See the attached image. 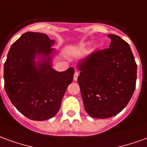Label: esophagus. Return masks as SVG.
<instances>
[{"label":"esophagus","mask_w":147,"mask_h":147,"mask_svg":"<svg viewBox=\"0 0 147 147\" xmlns=\"http://www.w3.org/2000/svg\"><path fill=\"white\" fill-rule=\"evenodd\" d=\"M78 75H79V74H78V72H75V73H74V81H77V80H78Z\"/></svg>","instance_id":"esophagus-1"}]
</instances>
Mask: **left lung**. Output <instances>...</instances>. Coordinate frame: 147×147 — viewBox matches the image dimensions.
<instances>
[{
	"label": "left lung",
	"mask_w": 147,
	"mask_h": 147,
	"mask_svg": "<svg viewBox=\"0 0 147 147\" xmlns=\"http://www.w3.org/2000/svg\"><path fill=\"white\" fill-rule=\"evenodd\" d=\"M108 37L110 48L91 53L78 63L84 107L95 118L119 114L129 102L136 85L137 64L129 44L117 35Z\"/></svg>",
	"instance_id": "8db88e82"
}]
</instances>
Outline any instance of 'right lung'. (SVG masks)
Masks as SVG:
<instances>
[{"label": "right lung", "mask_w": 147, "mask_h": 147, "mask_svg": "<svg viewBox=\"0 0 147 147\" xmlns=\"http://www.w3.org/2000/svg\"><path fill=\"white\" fill-rule=\"evenodd\" d=\"M54 42L45 33L27 32L11 45L4 65L6 94L18 111L31 120L54 117L73 82L74 68L57 72L52 67Z\"/></svg>", "instance_id": "obj_1"}]
</instances>
